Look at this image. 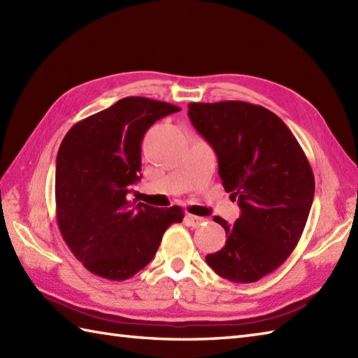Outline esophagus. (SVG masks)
I'll return each instance as SVG.
<instances>
[{
  "mask_svg": "<svg viewBox=\"0 0 358 358\" xmlns=\"http://www.w3.org/2000/svg\"><path fill=\"white\" fill-rule=\"evenodd\" d=\"M186 220H187V223L191 224V226H200L201 223H204L206 222V218H203V217H196V215H192V214H186Z\"/></svg>",
  "mask_w": 358,
  "mask_h": 358,
  "instance_id": "1",
  "label": "esophagus"
}]
</instances>
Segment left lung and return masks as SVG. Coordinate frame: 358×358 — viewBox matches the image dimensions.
<instances>
[{"instance_id":"left-lung-1","label":"left lung","mask_w":358,"mask_h":358,"mask_svg":"<svg viewBox=\"0 0 358 358\" xmlns=\"http://www.w3.org/2000/svg\"><path fill=\"white\" fill-rule=\"evenodd\" d=\"M187 115L218 158L226 192L241 214L226 231V245L206 255L220 277L254 283L283 264L299 243L313 206L310 164L275 113L245 101L191 103Z\"/></svg>"}]
</instances>
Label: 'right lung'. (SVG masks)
<instances>
[{"mask_svg":"<svg viewBox=\"0 0 358 358\" xmlns=\"http://www.w3.org/2000/svg\"><path fill=\"white\" fill-rule=\"evenodd\" d=\"M180 108L127 96L72 126L57 155V222L66 245L98 277L121 281L146 268L180 206L129 201L141 178V141L157 120Z\"/></svg>","mask_w":358,"mask_h":358,"instance_id":"add662e5","label":"right lung"}]
</instances>
